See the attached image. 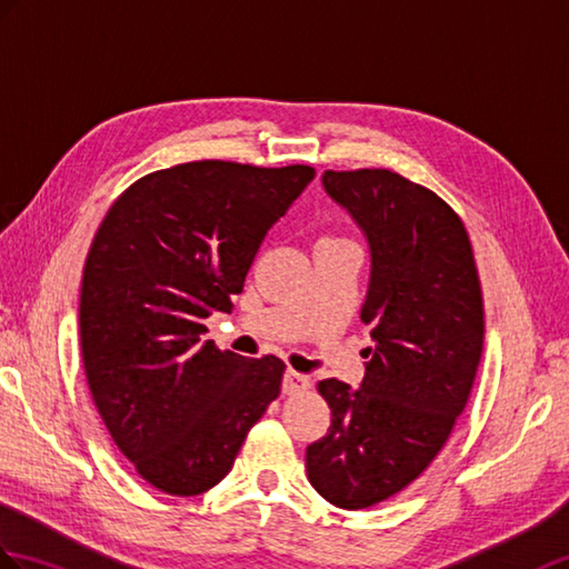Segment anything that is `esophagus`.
Wrapping results in <instances>:
<instances>
[{
    "label": "esophagus",
    "instance_id": "obj_1",
    "mask_svg": "<svg viewBox=\"0 0 569 569\" xmlns=\"http://www.w3.org/2000/svg\"><path fill=\"white\" fill-rule=\"evenodd\" d=\"M310 386L308 382V378L306 376H300V373H296V371H286V376H283V395H296V392H302Z\"/></svg>",
    "mask_w": 569,
    "mask_h": 569
}]
</instances>
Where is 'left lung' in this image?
Returning <instances> with one entry per match:
<instances>
[{
  "instance_id": "1",
  "label": "left lung",
  "mask_w": 569,
  "mask_h": 569,
  "mask_svg": "<svg viewBox=\"0 0 569 569\" xmlns=\"http://www.w3.org/2000/svg\"><path fill=\"white\" fill-rule=\"evenodd\" d=\"M371 249L361 320L371 325L359 390L317 382L332 427L308 446V480L329 505L366 509L429 468L466 409L485 310L463 220L443 198L390 169L322 174Z\"/></svg>"
}]
</instances>
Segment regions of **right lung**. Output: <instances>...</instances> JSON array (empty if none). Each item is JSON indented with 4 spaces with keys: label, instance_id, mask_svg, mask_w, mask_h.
I'll return each instance as SVG.
<instances>
[{
    "label": "right lung",
    "instance_id": "right-lung-1",
    "mask_svg": "<svg viewBox=\"0 0 569 569\" xmlns=\"http://www.w3.org/2000/svg\"><path fill=\"white\" fill-rule=\"evenodd\" d=\"M308 164L222 160L152 171L116 198L89 247L79 339L91 398L138 475L193 497L230 472L286 363L220 351L203 320L230 312Z\"/></svg>",
    "mask_w": 569,
    "mask_h": 569
}]
</instances>
